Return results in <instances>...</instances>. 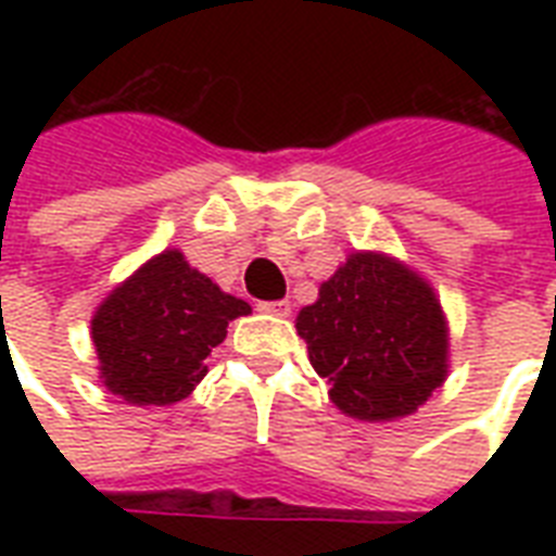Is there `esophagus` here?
Listing matches in <instances>:
<instances>
[{"label":"esophagus","mask_w":556,"mask_h":556,"mask_svg":"<svg viewBox=\"0 0 556 556\" xmlns=\"http://www.w3.org/2000/svg\"><path fill=\"white\" fill-rule=\"evenodd\" d=\"M262 314H270V317H288L291 314V303L288 300H274V303H260L256 305Z\"/></svg>","instance_id":"esophagus-1"}]
</instances>
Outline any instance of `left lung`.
Listing matches in <instances>:
<instances>
[{"instance_id": "8db88e82", "label": "left lung", "mask_w": 556, "mask_h": 556, "mask_svg": "<svg viewBox=\"0 0 556 556\" xmlns=\"http://www.w3.org/2000/svg\"><path fill=\"white\" fill-rule=\"evenodd\" d=\"M329 397L357 421L413 415L447 378V320L427 279L387 253H352L296 314Z\"/></svg>"}]
</instances>
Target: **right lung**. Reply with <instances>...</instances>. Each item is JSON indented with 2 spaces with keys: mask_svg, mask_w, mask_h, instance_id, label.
<instances>
[{
  "mask_svg": "<svg viewBox=\"0 0 556 556\" xmlns=\"http://www.w3.org/2000/svg\"><path fill=\"white\" fill-rule=\"evenodd\" d=\"M244 314L251 305L190 268L185 253H159L91 317L100 380L126 404H176L207 375L204 361L227 338V323Z\"/></svg>",
  "mask_w": 556,
  "mask_h": 556,
  "instance_id": "1",
  "label": "right lung"
}]
</instances>
